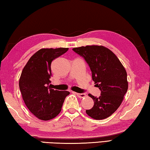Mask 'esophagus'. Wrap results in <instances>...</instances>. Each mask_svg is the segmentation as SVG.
<instances>
[{
    "label": "esophagus",
    "mask_w": 150,
    "mask_h": 150,
    "mask_svg": "<svg viewBox=\"0 0 150 150\" xmlns=\"http://www.w3.org/2000/svg\"><path fill=\"white\" fill-rule=\"evenodd\" d=\"M75 93L78 95V97H80L81 98L86 97V94H85V93Z\"/></svg>",
    "instance_id": "34e87169"
}]
</instances>
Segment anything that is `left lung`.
I'll list each match as a JSON object with an SVG mask.
<instances>
[{
	"instance_id": "8db88e82",
	"label": "left lung",
	"mask_w": 150,
	"mask_h": 150,
	"mask_svg": "<svg viewBox=\"0 0 150 150\" xmlns=\"http://www.w3.org/2000/svg\"><path fill=\"white\" fill-rule=\"evenodd\" d=\"M72 50L89 64L95 86L101 91L99 97L88 95L94 101V105L86 110V114L97 120L108 117L119 108L127 91L125 69L117 56L103 46L92 45Z\"/></svg>"
}]
</instances>
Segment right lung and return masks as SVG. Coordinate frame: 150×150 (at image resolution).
Segmentation results:
<instances>
[{
	"label": "right lung",
	"mask_w": 150,
	"mask_h": 150,
	"mask_svg": "<svg viewBox=\"0 0 150 150\" xmlns=\"http://www.w3.org/2000/svg\"><path fill=\"white\" fill-rule=\"evenodd\" d=\"M69 50L67 47L39 50L25 64L19 86L25 105L39 120L48 121L61 111L64 100L70 93L50 87L52 61Z\"/></svg>",
	"instance_id": "1"
}]
</instances>
